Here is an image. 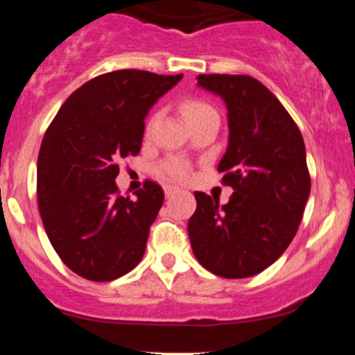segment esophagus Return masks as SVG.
I'll return each instance as SVG.
<instances>
[{"label": "esophagus", "instance_id": "esophagus-1", "mask_svg": "<svg viewBox=\"0 0 355 355\" xmlns=\"http://www.w3.org/2000/svg\"><path fill=\"white\" fill-rule=\"evenodd\" d=\"M178 192H180V190H178L175 187H165V196H167V197L174 196V193H178Z\"/></svg>", "mask_w": 355, "mask_h": 355}]
</instances>
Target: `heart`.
Instances as JSON below:
<instances>
[{
  "instance_id": "1",
  "label": "heart",
  "mask_w": 355,
  "mask_h": 355,
  "mask_svg": "<svg viewBox=\"0 0 355 355\" xmlns=\"http://www.w3.org/2000/svg\"><path fill=\"white\" fill-rule=\"evenodd\" d=\"M181 110H183V115L188 122L196 121L199 117H205V115L216 114V110L211 105H208L206 101H200V99H187L183 103V106H181ZM150 122H153V119L149 121V126ZM158 172L163 178H167L171 181H184L190 175V167H188V163L183 162V159H167V162H163L159 165Z\"/></svg>"
}]
</instances>
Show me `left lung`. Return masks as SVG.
<instances>
[{"label":"left lung","mask_w":355,"mask_h":355,"mask_svg":"<svg viewBox=\"0 0 355 355\" xmlns=\"http://www.w3.org/2000/svg\"><path fill=\"white\" fill-rule=\"evenodd\" d=\"M197 83L227 106L229 144L218 163L234 190L227 205L196 192L188 236L211 274L243 279L263 272L297 234L311 178L293 119L261 81L245 74H200Z\"/></svg>","instance_id":"obj_1"}]
</instances>
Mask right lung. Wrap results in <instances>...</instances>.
<instances>
[{
  "mask_svg": "<svg viewBox=\"0 0 355 355\" xmlns=\"http://www.w3.org/2000/svg\"><path fill=\"white\" fill-rule=\"evenodd\" d=\"M183 78L139 69L106 72L67 97L37 159V199L53 249L74 274L114 281L139 265L163 190L146 181L119 196V163L140 153L147 112Z\"/></svg>",
  "mask_w": 355,
  "mask_h": 355,
  "instance_id": "right-lung-1",
  "label": "right lung"
}]
</instances>
